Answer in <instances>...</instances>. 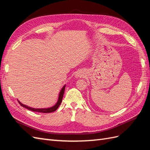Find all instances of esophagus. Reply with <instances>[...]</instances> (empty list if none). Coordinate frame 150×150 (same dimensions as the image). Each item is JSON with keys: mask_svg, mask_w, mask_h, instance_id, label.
I'll return each mask as SVG.
<instances>
[{"mask_svg": "<svg viewBox=\"0 0 150 150\" xmlns=\"http://www.w3.org/2000/svg\"><path fill=\"white\" fill-rule=\"evenodd\" d=\"M76 77H81V76H82V75L81 74H80V73H77V74H76Z\"/></svg>", "mask_w": 150, "mask_h": 150, "instance_id": "obj_1", "label": "esophagus"}]
</instances>
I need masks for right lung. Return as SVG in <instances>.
Wrapping results in <instances>:
<instances>
[{
  "label": "right lung",
  "mask_w": 150,
  "mask_h": 150,
  "mask_svg": "<svg viewBox=\"0 0 150 150\" xmlns=\"http://www.w3.org/2000/svg\"><path fill=\"white\" fill-rule=\"evenodd\" d=\"M65 86L66 85H64L63 86V87L61 89L59 94V98H58V100H57V102L56 103V104L53 106L51 108H31V107H29L26 105H25L23 104H22L21 102H20L18 101L20 105L24 107L25 108H27L29 110H31L32 112H40V113H51L53 112H55V111L58 108V107L59 106V105H61V102H62V99H63V97L64 95V89H65Z\"/></svg>",
  "instance_id": "right-lung-1"
}]
</instances>
